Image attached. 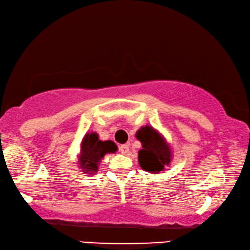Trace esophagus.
Returning <instances> with one entry per match:
<instances>
[{
	"label": "esophagus",
	"instance_id": "34e87169",
	"mask_svg": "<svg viewBox=\"0 0 250 250\" xmlns=\"http://www.w3.org/2000/svg\"><path fill=\"white\" fill-rule=\"evenodd\" d=\"M119 151H120L122 154H126L129 152V146L128 145H121L119 146Z\"/></svg>",
	"mask_w": 250,
	"mask_h": 250
}]
</instances>
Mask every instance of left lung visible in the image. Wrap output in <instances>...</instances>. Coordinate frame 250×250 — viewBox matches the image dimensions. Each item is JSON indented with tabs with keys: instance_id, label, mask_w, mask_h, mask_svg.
<instances>
[{
	"instance_id": "left-lung-1",
	"label": "left lung",
	"mask_w": 250,
	"mask_h": 250,
	"mask_svg": "<svg viewBox=\"0 0 250 250\" xmlns=\"http://www.w3.org/2000/svg\"><path fill=\"white\" fill-rule=\"evenodd\" d=\"M136 137L142 145L138 152L140 167L151 173L164 171L172 159L171 148L165 137L150 125L141 126Z\"/></svg>"
}]
</instances>
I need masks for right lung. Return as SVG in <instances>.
Returning a JSON list of instances; mask_svg holds the SVG:
<instances>
[{"instance_id":"1","label":"right lung","mask_w":250,"mask_h":250,"mask_svg":"<svg viewBox=\"0 0 250 250\" xmlns=\"http://www.w3.org/2000/svg\"><path fill=\"white\" fill-rule=\"evenodd\" d=\"M118 150L113 141H102L99 139L97 132H86L83 137L80 153L78 156V166L84 173H96L99 168V162L106 153H114Z\"/></svg>"}]
</instances>
